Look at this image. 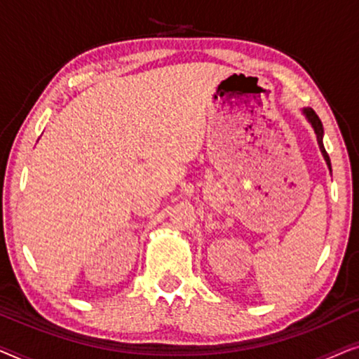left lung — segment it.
Wrapping results in <instances>:
<instances>
[{"mask_svg":"<svg viewBox=\"0 0 359 359\" xmlns=\"http://www.w3.org/2000/svg\"><path fill=\"white\" fill-rule=\"evenodd\" d=\"M302 114L306 116V119L309 121V124L312 126L313 132H316L317 135V144H318V149H320L322 155H323V160H325V163L328 166V170L332 171V163H330V156L325 151V147H323V126H322V121L318 119V116L316 114V111L312 109V107H304L302 109Z\"/></svg>","mask_w":359,"mask_h":359,"instance_id":"obj_1","label":"left lung"}]
</instances>
